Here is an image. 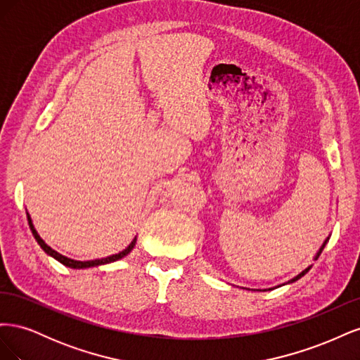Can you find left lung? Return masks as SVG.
Listing matches in <instances>:
<instances>
[{
    "mask_svg": "<svg viewBox=\"0 0 360 360\" xmlns=\"http://www.w3.org/2000/svg\"><path fill=\"white\" fill-rule=\"evenodd\" d=\"M326 243H328V240H326V242H324V243H323V246H321V248H320V250H319V254H317V257H315V259H317V258H319V257H320V255H321V252H323V249H324V246H326ZM309 269H311V266H309V267H308V269H304V270H303V271H302V274H299V275H297V276H296V278H292V279H291V281H288V282H294V281H297V279H300V278H302V276H303V275H307V274H308V271H309Z\"/></svg>",
    "mask_w": 360,
    "mask_h": 360,
    "instance_id": "8db88e82",
    "label": "left lung"
}]
</instances>
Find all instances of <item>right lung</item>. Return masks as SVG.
<instances>
[{"mask_svg": "<svg viewBox=\"0 0 360 360\" xmlns=\"http://www.w3.org/2000/svg\"><path fill=\"white\" fill-rule=\"evenodd\" d=\"M27 217H28V225H30V228H31V233H32V236H34V238L37 240V243L40 245V248L45 250V252L48 254V255H51V257H53L56 259H58L61 264H64V266H68V267H72V269H86V267H94V266H101V264H106V263H112V261H117V259H120V258H123V257H126L130 250L134 249V246H135V242H136V237L134 238L132 240V243H130L124 250H122V252H118V254H115V255H111V257H106V258H102V259H91V261H75V259H70V258H68V257H64V255H61V254H58L57 250H53L51 246H48L45 242L41 240L40 238V236L37 234V231L34 230V225H32V222H31V217L27 214Z\"/></svg>", "mask_w": 360, "mask_h": 360, "instance_id": "obj_1", "label": "right lung"}]
</instances>
